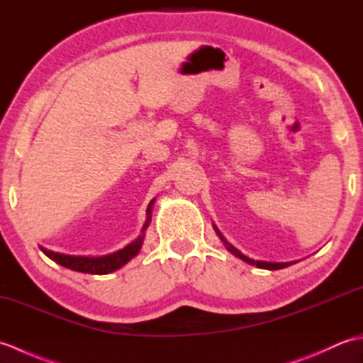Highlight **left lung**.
<instances>
[{
    "label": "left lung",
    "mask_w": 363,
    "mask_h": 363,
    "mask_svg": "<svg viewBox=\"0 0 363 363\" xmlns=\"http://www.w3.org/2000/svg\"><path fill=\"white\" fill-rule=\"evenodd\" d=\"M217 229V228H215ZM217 234L220 235V238H221V242L226 245V248L233 252V254H235L237 257H240L242 260H245V262H248V264H251V265H256L257 268H265V269H281V268H285V267H289V265H291V262H285V264H272V262H262V260H252V259H250V257H246L245 254H242L240 251L238 250H235L233 245H229L226 240H225V237H223L221 234H220V230L217 229Z\"/></svg>",
    "instance_id": "8db88e82"
}]
</instances>
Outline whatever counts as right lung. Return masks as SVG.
<instances>
[{
	"label": "right lung",
	"mask_w": 363,
	"mask_h": 363,
	"mask_svg": "<svg viewBox=\"0 0 363 363\" xmlns=\"http://www.w3.org/2000/svg\"><path fill=\"white\" fill-rule=\"evenodd\" d=\"M154 204V199L150 203L148 206V220H146L145 226L142 230H145L150 225V220H151V207ZM142 240H143V235H140L135 240L128 245L126 248H123L117 252H112L109 256H103V257H86V256H68V254H60V252H54L50 251L46 248L40 250L43 251V254H46L50 259H52L54 262H57L59 265H62L65 268H70L74 269V272H81V273H89V274H107V273H112L115 269H118L120 267H123L125 264L133 259L134 256H137L138 250H140L142 246Z\"/></svg>",
	"instance_id": "obj_1"
}]
</instances>
